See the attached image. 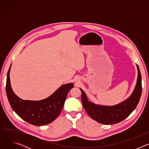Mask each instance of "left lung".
I'll return each mask as SVG.
<instances>
[{
	"mask_svg": "<svg viewBox=\"0 0 149 149\" xmlns=\"http://www.w3.org/2000/svg\"><path fill=\"white\" fill-rule=\"evenodd\" d=\"M137 79L133 92L130 97L118 104L113 106L95 104L88 100L84 91L80 88L82 93V106L92 119L106 125L116 124L125 119L134 110L140 101L142 92L141 76L137 65Z\"/></svg>",
	"mask_w": 149,
	"mask_h": 149,
	"instance_id": "left-lung-1",
	"label": "left lung"
}]
</instances>
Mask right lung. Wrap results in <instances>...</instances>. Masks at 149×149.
<instances>
[{"label":"right lung","mask_w":149,"mask_h":149,"mask_svg":"<svg viewBox=\"0 0 149 149\" xmlns=\"http://www.w3.org/2000/svg\"><path fill=\"white\" fill-rule=\"evenodd\" d=\"M7 74L6 91L13 110L23 120L34 125L48 124L55 120L61 112L67 94L74 84L69 83L61 86L49 97L40 101L24 100L13 91L9 74Z\"/></svg>","instance_id":"1"}]
</instances>
